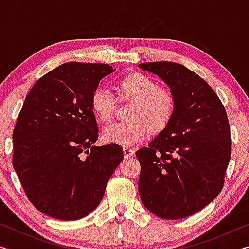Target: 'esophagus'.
<instances>
[{
  "instance_id": "34e87169",
  "label": "esophagus",
  "mask_w": 249,
  "mask_h": 249,
  "mask_svg": "<svg viewBox=\"0 0 249 249\" xmlns=\"http://www.w3.org/2000/svg\"><path fill=\"white\" fill-rule=\"evenodd\" d=\"M123 154H124L125 158H129L135 154V150L133 148H128V147H125V148H123Z\"/></svg>"
}]
</instances>
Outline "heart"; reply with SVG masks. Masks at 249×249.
Wrapping results in <instances>:
<instances>
[{
	"mask_svg": "<svg viewBox=\"0 0 249 249\" xmlns=\"http://www.w3.org/2000/svg\"><path fill=\"white\" fill-rule=\"evenodd\" d=\"M121 99L132 101L127 122H116L104 127L105 142L124 147L134 146L148 130L158 133L169 124L175 113V98L171 92L159 87L153 78L133 73L117 83ZM115 98L107 88H99L91 96L92 111L100 121L107 122L114 113Z\"/></svg>",
	"mask_w": 249,
	"mask_h": 249,
	"instance_id": "heart-1",
	"label": "heart"
}]
</instances>
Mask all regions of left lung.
Returning <instances> with one entry per match:
<instances>
[{"instance_id":"left-lung-1","label":"left lung","mask_w":249,"mask_h":249,"mask_svg":"<svg viewBox=\"0 0 249 249\" xmlns=\"http://www.w3.org/2000/svg\"><path fill=\"white\" fill-rule=\"evenodd\" d=\"M162 80L175 98V113L148 146L136 151L138 191L146 209L179 220L199 212L221 192L231 158L226 111L208 82L177 62L138 65Z\"/></svg>"}]
</instances>
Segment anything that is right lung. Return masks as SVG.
Wrapping results in <instances>:
<instances>
[{
    "mask_svg": "<svg viewBox=\"0 0 249 249\" xmlns=\"http://www.w3.org/2000/svg\"><path fill=\"white\" fill-rule=\"evenodd\" d=\"M113 71L67 62L25 98L13 132V167L28 200L46 215L74 221L90 214L124 158L120 145L94 146L99 127L91 96Z\"/></svg>",
    "mask_w": 249,
    "mask_h": 249,
    "instance_id": "1",
    "label": "right lung"
}]
</instances>
